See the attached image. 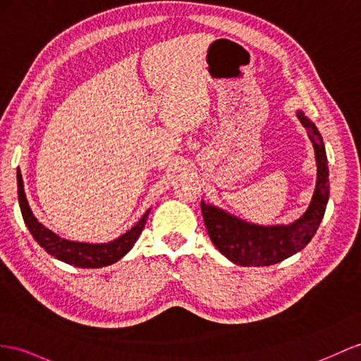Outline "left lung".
Masks as SVG:
<instances>
[{
  "label": "left lung",
  "mask_w": 361,
  "mask_h": 361,
  "mask_svg": "<svg viewBox=\"0 0 361 361\" xmlns=\"http://www.w3.org/2000/svg\"><path fill=\"white\" fill-rule=\"evenodd\" d=\"M307 129L314 147L317 180L312 198L305 214L291 224L259 226L248 223L214 204L201 201V212L210 241L228 261L241 267H267L281 262L300 252L325 215L329 198V169L323 138L311 120L298 109L295 113Z\"/></svg>",
  "instance_id": "1"
}]
</instances>
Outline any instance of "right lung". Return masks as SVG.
<instances>
[{"label":"right lung","mask_w":361,"mask_h":361,"mask_svg":"<svg viewBox=\"0 0 361 361\" xmlns=\"http://www.w3.org/2000/svg\"><path fill=\"white\" fill-rule=\"evenodd\" d=\"M16 180L18 201H20L21 214L27 228H29V232L35 238V241L53 257H56V259L66 264L79 267V269H100V267H106L117 262L118 259H122V257L134 247L138 236L142 235L147 215H149L151 212V209H147L145 212V215L138 219L131 228L126 230L123 235L113 239V241L96 244L70 241V239L61 238L59 235L51 232L50 228H47L36 219L25 197L23 175L20 168H18L16 172Z\"/></svg>","instance_id":"obj_1"}]
</instances>
